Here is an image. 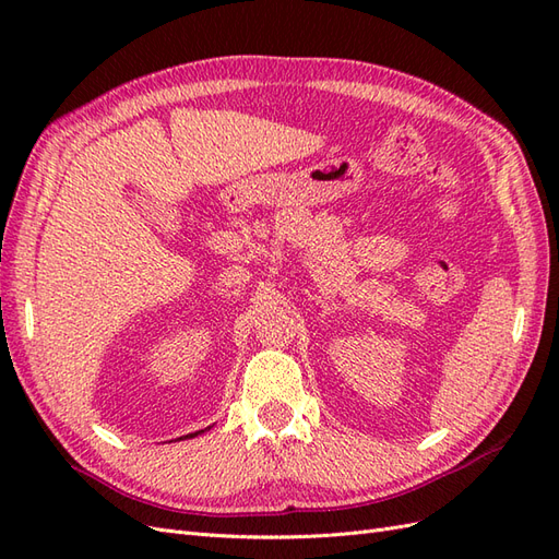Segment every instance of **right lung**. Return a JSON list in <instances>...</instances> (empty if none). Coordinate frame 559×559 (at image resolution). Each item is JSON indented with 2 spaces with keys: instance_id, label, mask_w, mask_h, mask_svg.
I'll list each match as a JSON object with an SVG mask.
<instances>
[{
  "instance_id": "1",
  "label": "right lung",
  "mask_w": 559,
  "mask_h": 559,
  "mask_svg": "<svg viewBox=\"0 0 559 559\" xmlns=\"http://www.w3.org/2000/svg\"><path fill=\"white\" fill-rule=\"evenodd\" d=\"M198 433H202V431H195V433H186V436H181L179 441H183V438H193V436H198Z\"/></svg>"
}]
</instances>
